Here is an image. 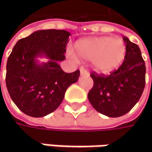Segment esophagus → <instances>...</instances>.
<instances>
[{
	"instance_id": "obj_1",
	"label": "esophagus",
	"mask_w": 152,
	"mask_h": 152,
	"mask_svg": "<svg viewBox=\"0 0 152 152\" xmlns=\"http://www.w3.org/2000/svg\"><path fill=\"white\" fill-rule=\"evenodd\" d=\"M89 72L84 67H80V76H89Z\"/></svg>"
}]
</instances>
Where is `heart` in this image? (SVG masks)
Returning <instances> with one entry per match:
<instances>
[{
    "label": "heart",
    "mask_w": 152,
    "mask_h": 152,
    "mask_svg": "<svg viewBox=\"0 0 152 152\" xmlns=\"http://www.w3.org/2000/svg\"><path fill=\"white\" fill-rule=\"evenodd\" d=\"M75 51L80 58L91 61L92 67L99 74H109L121 66L127 49L123 40L111 37H94L80 39L75 43ZM68 54L76 58L72 50Z\"/></svg>",
    "instance_id": "b5f03b06"
}]
</instances>
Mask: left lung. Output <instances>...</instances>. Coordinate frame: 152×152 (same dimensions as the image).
<instances>
[{"label":"left lung","instance_id":"8db88e82","mask_svg":"<svg viewBox=\"0 0 152 152\" xmlns=\"http://www.w3.org/2000/svg\"><path fill=\"white\" fill-rule=\"evenodd\" d=\"M127 53L124 61L109 76H90L94 86L88 94L89 101L97 112L108 117L122 116L130 111L145 88L146 66L136 44L123 37Z\"/></svg>","mask_w":152,"mask_h":152}]
</instances>
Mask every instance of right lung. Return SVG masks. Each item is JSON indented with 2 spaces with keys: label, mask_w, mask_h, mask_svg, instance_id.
Listing matches in <instances>:
<instances>
[{
  "label": "right lung",
  "mask_w": 152,
  "mask_h": 152,
  "mask_svg": "<svg viewBox=\"0 0 152 152\" xmlns=\"http://www.w3.org/2000/svg\"><path fill=\"white\" fill-rule=\"evenodd\" d=\"M70 35L65 30L36 31L18 40L9 56L6 87L15 105L29 116L54 112L67 88L78 80L79 70L66 73L58 64L65 59ZM39 57L48 61L40 63Z\"/></svg>",
  "instance_id": "add662e5"
}]
</instances>
